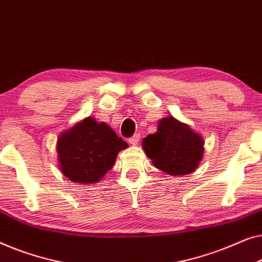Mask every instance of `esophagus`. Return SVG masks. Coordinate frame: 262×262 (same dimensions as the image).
I'll list each match as a JSON object with an SVG mask.
<instances>
[{
	"instance_id": "34e87169",
	"label": "esophagus",
	"mask_w": 262,
	"mask_h": 262,
	"mask_svg": "<svg viewBox=\"0 0 262 262\" xmlns=\"http://www.w3.org/2000/svg\"><path fill=\"white\" fill-rule=\"evenodd\" d=\"M140 141V134H134L132 136V138L129 139V143L133 146H136Z\"/></svg>"
}]
</instances>
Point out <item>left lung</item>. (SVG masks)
I'll return each mask as SVG.
<instances>
[{"label":"left lung","instance_id":"8db88e82","mask_svg":"<svg viewBox=\"0 0 262 262\" xmlns=\"http://www.w3.org/2000/svg\"><path fill=\"white\" fill-rule=\"evenodd\" d=\"M142 148L157 168L171 176L196 171L204 156V140L189 124L168 115L159 120L157 132L142 140Z\"/></svg>","mask_w":262,"mask_h":262}]
</instances>
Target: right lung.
Instances as JSON below:
<instances>
[{
    "instance_id": "add662e5",
    "label": "right lung",
    "mask_w": 262,
    "mask_h": 262,
    "mask_svg": "<svg viewBox=\"0 0 262 262\" xmlns=\"http://www.w3.org/2000/svg\"><path fill=\"white\" fill-rule=\"evenodd\" d=\"M127 147L108 124L85 117L59 135V168L71 182L91 185L113 168L117 154Z\"/></svg>"
}]
</instances>
